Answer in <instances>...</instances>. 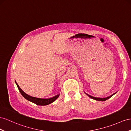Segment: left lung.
<instances>
[{"label": "left lung", "instance_id": "left-lung-1", "mask_svg": "<svg viewBox=\"0 0 131 131\" xmlns=\"http://www.w3.org/2000/svg\"><path fill=\"white\" fill-rule=\"evenodd\" d=\"M86 95H88V96H89L90 98H91V99H93V100H97V101H106V100H108V99H110V97H112L114 94H113L112 95H111V96H110L108 97H106V98L95 97H93V96H90V95H88V94H87V93H86Z\"/></svg>", "mask_w": 131, "mask_h": 131}]
</instances>
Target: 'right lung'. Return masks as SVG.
Listing matches in <instances>:
<instances>
[{
	"label": "right lung",
	"instance_id": "obj_1",
	"mask_svg": "<svg viewBox=\"0 0 131 131\" xmlns=\"http://www.w3.org/2000/svg\"><path fill=\"white\" fill-rule=\"evenodd\" d=\"M15 83L16 85H17L18 88L20 92L21 93V95L24 97L25 99H26L27 100L29 101H31L33 103H35L36 105H40V106H45V105H49V104L51 103L52 102H53V101L58 99L60 94L56 95L54 97H53L52 98H50V99H40V98H36V97H32L30 95H28V94H26L23 90L20 89V88L19 86V85H18V83H16V82L15 81Z\"/></svg>",
	"mask_w": 131,
	"mask_h": 131
}]
</instances>
